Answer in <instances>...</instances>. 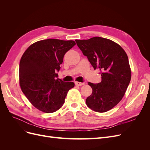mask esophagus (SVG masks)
Here are the masks:
<instances>
[{"instance_id": "34e87169", "label": "esophagus", "mask_w": 150, "mask_h": 150, "mask_svg": "<svg viewBox=\"0 0 150 150\" xmlns=\"http://www.w3.org/2000/svg\"><path fill=\"white\" fill-rule=\"evenodd\" d=\"M75 84H76V86H81L84 85V83H80V82H75Z\"/></svg>"}]
</instances>
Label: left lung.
I'll list each match as a JSON object with an SVG mask.
<instances>
[{
	"mask_svg": "<svg viewBox=\"0 0 150 150\" xmlns=\"http://www.w3.org/2000/svg\"><path fill=\"white\" fill-rule=\"evenodd\" d=\"M76 42L94 69L100 71L101 76V83H88L93 92L86 99V104L99 112L111 110L124 96L130 82L128 56L119 44L108 39L94 37Z\"/></svg>",
	"mask_w": 150,
	"mask_h": 150,
	"instance_id": "left-lung-1",
	"label": "left lung"
}]
</instances>
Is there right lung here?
I'll use <instances>...</instances> for the list:
<instances>
[{"mask_svg":"<svg viewBox=\"0 0 150 150\" xmlns=\"http://www.w3.org/2000/svg\"><path fill=\"white\" fill-rule=\"evenodd\" d=\"M74 40L48 39L39 40L26 49L19 64L22 91L33 105L44 112L51 113L64 103L73 82L56 78L64 54L74 46Z\"/></svg>","mask_w":150,"mask_h":150,"instance_id":"right-lung-1","label":"right lung"}]
</instances>
